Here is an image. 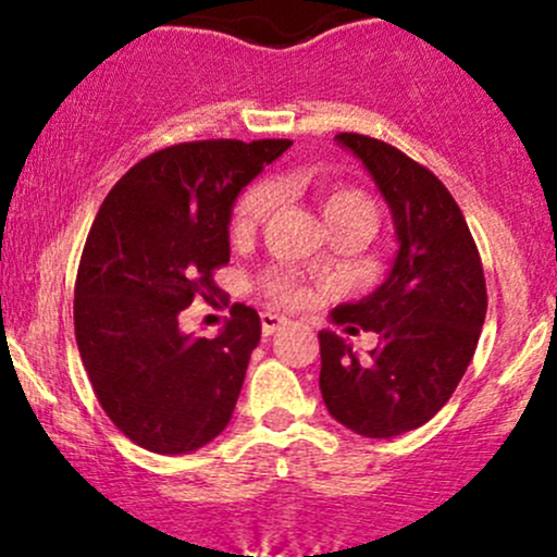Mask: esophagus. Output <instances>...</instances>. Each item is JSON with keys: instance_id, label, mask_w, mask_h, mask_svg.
I'll use <instances>...</instances> for the list:
<instances>
[{"instance_id": "obj_1", "label": "esophagus", "mask_w": 557, "mask_h": 557, "mask_svg": "<svg viewBox=\"0 0 557 557\" xmlns=\"http://www.w3.org/2000/svg\"><path fill=\"white\" fill-rule=\"evenodd\" d=\"M285 325H288V320L280 318V314H274V312H263V314H261V329H263V336L277 334V331H283Z\"/></svg>"}]
</instances>
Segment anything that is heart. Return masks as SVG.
<instances>
[{
	"label": "heart",
	"mask_w": 557,
	"mask_h": 557,
	"mask_svg": "<svg viewBox=\"0 0 557 557\" xmlns=\"http://www.w3.org/2000/svg\"><path fill=\"white\" fill-rule=\"evenodd\" d=\"M274 199V188L269 183H256L250 190L239 199L237 210H234V234L237 237H250L258 226L269 218L272 212ZM320 212H323L325 226L336 221H345V218H372V207L369 201L363 199L358 190H347V188H331L320 196ZM269 294L274 296L283 305H299L301 301V290L296 288V283L285 274L280 277L269 280Z\"/></svg>",
	"instance_id": "1"
}]
</instances>
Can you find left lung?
<instances>
[{
	"label": "left lung",
	"mask_w": 557,
	"mask_h": 557,
	"mask_svg": "<svg viewBox=\"0 0 557 557\" xmlns=\"http://www.w3.org/2000/svg\"><path fill=\"white\" fill-rule=\"evenodd\" d=\"M334 143L377 185L398 250L372 294L331 310L345 334L374 331L377 347L361 358L345 336L320 331V393L352 434L393 440L429 423L469 369L487 312L485 274L440 177L363 134H336Z\"/></svg>",
	"instance_id": "obj_1"
}]
</instances>
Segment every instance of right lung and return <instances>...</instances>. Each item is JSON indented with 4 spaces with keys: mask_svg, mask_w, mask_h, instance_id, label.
<instances>
[{
    "mask_svg": "<svg viewBox=\"0 0 557 557\" xmlns=\"http://www.w3.org/2000/svg\"><path fill=\"white\" fill-rule=\"evenodd\" d=\"M290 145H172L134 164L99 207L77 269V350L107 418L145 450L194 453L232 420L261 318L237 307L207 339L180 331V312L215 290L234 201Z\"/></svg>",
    "mask_w": 557,
    "mask_h": 557,
    "instance_id": "right-lung-1",
    "label": "right lung"
}]
</instances>
